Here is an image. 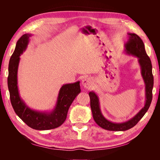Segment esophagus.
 Returning a JSON list of instances; mask_svg holds the SVG:
<instances>
[{"instance_id":"34e87169","label":"esophagus","mask_w":160,"mask_h":160,"mask_svg":"<svg viewBox=\"0 0 160 160\" xmlns=\"http://www.w3.org/2000/svg\"><path fill=\"white\" fill-rule=\"evenodd\" d=\"M82 85H83L84 88H85L86 89H89L92 88V86H93V81H92L91 79L89 78V77H86V78H85L83 80V81H82Z\"/></svg>"}]
</instances>
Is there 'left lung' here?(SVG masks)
Listing matches in <instances>:
<instances>
[{"label": "left lung", "instance_id": "1", "mask_svg": "<svg viewBox=\"0 0 160 160\" xmlns=\"http://www.w3.org/2000/svg\"><path fill=\"white\" fill-rule=\"evenodd\" d=\"M128 35L129 38L128 42L125 44V51L128 54L136 56L139 59V62L142 68V75L146 83V101L142 109L132 119L122 123H115L109 122L103 117L99 108L98 96L94 92H89L90 105L95 122L101 128L109 131H126L134 127L147 112L152 100L153 76L152 74L151 60L145 50L144 44L142 38L134 33H129Z\"/></svg>", "mask_w": 160, "mask_h": 160}]
</instances>
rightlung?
<instances>
[{
    "instance_id": "obj_1",
    "label": "right lung",
    "mask_w": 160,
    "mask_h": 160,
    "mask_svg": "<svg viewBox=\"0 0 160 160\" xmlns=\"http://www.w3.org/2000/svg\"><path fill=\"white\" fill-rule=\"evenodd\" d=\"M31 35L25 34L17 41L15 49L9 61L8 88L12 108L16 114L28 127L37 130H48L59 127L67 118L72 101L80 92L79 81L63 85L57 98L56 107L51 113H41L30 109L20 98L17 87V69L20 57L26 49Z\"/></svg>"
}]
</instances>
